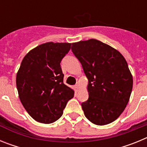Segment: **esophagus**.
<instances>
[{"label":"esophagus","mask_w":147,"mask_h":147,"mask_svg":"<svg viewBox=\"0 0 147 147\" xmlns=\"http://www.w3.org/2000/svg\"><path fill=\"white\" fill-rule=\"evenodd\" d=\"M74 89L76 90V91H77L78 89H79V85H78V84H76V85H74Z\"/></svg>","instance_id":"esophagus-1"}]
</instances>
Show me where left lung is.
I'll list each match as a JSON object with an SVG mask.
<instances>
[{
	"label": "left lung",
	"instance_id": "8db88e82",
	"mask_svg": "<svg viewBox=\"0 0 147 147\" xmlns=\"http://www.w3.org/2000/svg\"><path fill=\"white\" fill-rule=\"evenodd\" d=\"M88 80L89 98L82 103L87 119L96 125L114 121L123 113L132 89V76L119 51L99 40L72 43Z\"/></svg>",
	"mask_w": 147,
	"mask_h": 147
}]
</instances>
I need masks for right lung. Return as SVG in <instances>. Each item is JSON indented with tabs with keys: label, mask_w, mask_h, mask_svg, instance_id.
<instances>
[{
	"label": "right lung",
	"mask_w": 147,
	"mask_h": 147,
	"mask_svg": "<svg viewBox=\"0 0 147 147\" xmlns=\"http://www.w3.org/2000/svg\"><path fill=\"white\" fill-rule=\"evenodd\" d=\"M71 43L50 42L31 50L24 57L16 76L22 105L35 121L51 124L62 116L74 91L63 82L60 62Z\"/></svg>",
	"instance_id": "add662e5"
}]
</instances>
